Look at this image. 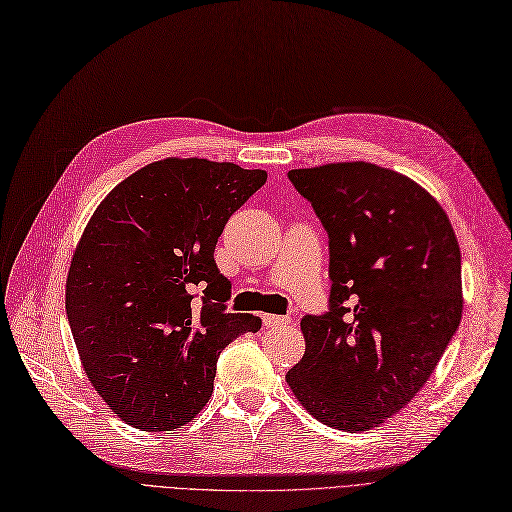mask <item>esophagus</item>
<instances>
[{
	"instance_id": "1",
	"label": "esophagus",
	"mask_w": 512,
	"mask_h": 512,
	"mask_svg": "<svg viewBox=\"0 0 512 512\" xmlns=\"http://www.w3.org/2000/svg\"><path fill=\"white\" fill-rule=\"evenodd\" d=\"M262 322L267 328H284L286 324H290V317H281V315H262Z\"/></svg>"
}]
</instances>
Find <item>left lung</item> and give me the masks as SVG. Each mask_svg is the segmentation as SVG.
Wrapping results in <instances>:
<instances>
[{
	"label": "left lung",
	"instance_id": "left-lung-1",
	"mask_svg": "<svg viewBox=\"0 0 512 512\" xmlns=\"http://www.w3.org/2000/svg\"><path fill=\"white\" fill-rule=\"evenodd\" d=\"M328 233L330 311L305 315V354L286 375L328 428L364 432L417 396L462 320V256L445 209L373 163L292 169Z\"/></svg>",
	"mask_w": 512,
	"mask_h": 512
}]
</instances>
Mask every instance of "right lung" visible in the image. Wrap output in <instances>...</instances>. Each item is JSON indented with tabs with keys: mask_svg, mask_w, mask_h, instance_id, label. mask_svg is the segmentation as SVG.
Wrapping results in <instances>:
<instances>
[{
	"mask_svg": "<svg viewBox=\"0 0 512 512\" xmlns=\"http://www.w3.org/2000/svg\"><path fill=\"white\" fill-rule=\"evenodd\" d=\"M267 171L163 158L122 180L88 220L65 284L88 381L129 426L175 430L214 392L220 351L260 317L226 313L214 250Z\"/></svg>",
	"mask_w": 512,
	"mask_h": 512,
	"instance_id": "1",
	"label": "right lung"
}]
</instances>
